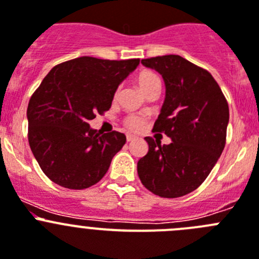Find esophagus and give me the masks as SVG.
I'll return each instance as SVG.
<instances>
[{"instance_id": "obj_1", "label": "esophagus", "mask_w": 259, "mask_h": 259, "mask_svg": "<svg viewBox=\"0 0 259 259\" xmlns=\"http://www.w3.org/2000/svg\"><path fill=\"white\" fill-rule=\"evenodd\" d=\"M137 139V137H134V135H126V141L127 142H133Z\"/></svg>"}]
</instances>
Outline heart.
Segmentation results:
<instances>
[{"label":"heart","mask_w":259,"mask_h":259,"mask_svg":"<svg viewBox=\"0 0 259 259\" xmlns=\"http://www.w3.org/2000/svg\"><path fill=\"white\" fill-rule=\"evenodd\" d=\"M137 83H138L139 89L142 90L143 93L148 92L151 88L156 85H160V80L156 76L155 73L150 71H143L138 74V77H137ZM125 124L126 126L129 127L132 132H138L143 127L144 125V118L139 117V116H129V117L125 120Z\"/></svg>","instance_id":"1"}]
</instances>
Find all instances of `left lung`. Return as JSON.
<instances>
[{"mask_svg":"<svg viewBox=\"0 0 259 259\" xmlns=\"http://www.w3.org/2000/svg\"><path fill=\"white\" fill-rule=\"evenodd\" d=\"M142 64L164 80V104L152 132L165 133L171 143L144 138L148 152L137 165L139 179L158 196H185L206 179L225 148L227 101L208 71L179 55L142 59Z\"/></svg>","mask_w":259,"mask_h":259,"instance_id":"obj_1","label":"left lung"}]
</instances>
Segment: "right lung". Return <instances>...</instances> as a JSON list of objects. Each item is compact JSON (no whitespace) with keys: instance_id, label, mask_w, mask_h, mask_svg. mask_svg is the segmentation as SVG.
<instances>
[{"instance_id":"1","label":"right lung","mask_w":259,"mask_h":259,"mask_svg":"<svg viewBox=\"0 0 259 259\" xmlns=\"http://www.w3.org/2000/svg\"><path fill=\"white\" fill-rule=\"evenodd\" d=\"M139 59L81 57L58 64L28 103V141L39 167L71 190L95 185L107 173L126 137L90 127L95 113L108 111L120 83Z\"/></svg>"}]
</instances>
